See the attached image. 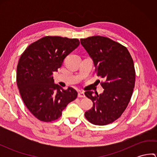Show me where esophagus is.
Returning a JSON list of instances; mask_svg holds the SVG:
<instances>
[{
	"instance_id": "1",
	"label": "esophagus",
	"mask_w": 157,
	"mask_h": 157,
	"mask_svg": "<svg viewBox=\"0 0 157 157\" xmlns=\"http://www.w3.org/2000/svg\"><path fill=\"white\" fill-rule=\"evenodd\" d=\"M78 96L79 98H84L85 97V94L84 92H79Z\"/></svg>"
}]
</instances>
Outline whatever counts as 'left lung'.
Wrapping results in <instances>:
<instances>
[{
	"label": "left lung",
	"instance_id": "left-lung-1",
	"mask_svg": "<svg viewBox=\"0 0 157 157\" xmlns=\"http://www.w3.org/2000/svg\"><path fill=\"white\" fill-rule=\"evenodd\" d=\"M80 42L92 59L97 75L105 80L102 94L85 92L93 102L85 117L92 124L107 125L121 117L131 99L135 85L134 61L126 47L109 38L95 36Z\"/></svg>",
	"mask_w": 157,
	"mask_h": 157
}]
</instances>
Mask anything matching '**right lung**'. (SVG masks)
<instances>
[{
    "mask_svg": "<svg viewBox=\"0 0 157 157\" xmlns=\"http://www.w3.org/2000/svg\"><path fill=\"white\" fill-rule=\"evenodd\" d=\"M79 45L78 39L45 36L29 45L20 56L17 67V87L25 105L40 121L57 119L78 96L73 88L63 90L55 84L52 74Z\"/></svg>",
    "mask_w": 157,
    "mask_h": 157,
    "instance_id": "add662e5",
    "label": "right lung"
}]
</instances>
